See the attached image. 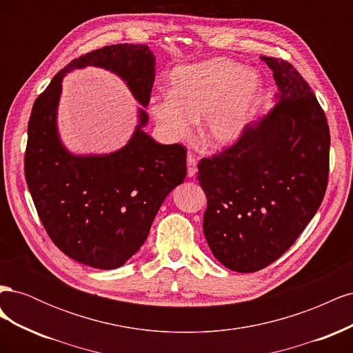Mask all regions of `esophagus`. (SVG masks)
Instances as JSON below:
<instances>
[{
	"label": "esophagus",
	"mask_w": 353,
	"mask_h": 353,
	"mask_svg": "<svg viewBox=\"0 0 353 353\" xmlns=\"http://www.w3.org/2000/svg\"><path fill=\"white\" fill-rule=\"evenodd\" d=\"M187 172H188V176H194L197 174V163L193 153H188L187 156Z\"/></svg>",
	"instance_id": "esophagus-1"
}]
</instances>
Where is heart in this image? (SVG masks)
Returning a JSON list of instances; mask_svg holds the SVG:
<instances>
[{"mask_svg":"<svg viewBox=\"0 0 353 353\" xmlns=\"http://www.w3.org/2000/svg\"><path fill=\"white\" fill-rule=\"evenodd\" d=\"M259 78L239 63L210 59L181 66L169 77V92L150 100V113L170 141L187 140L203 116L200 140L210 148L232 144L254 110Z\"/></svg>","mask_w":353,"mask_h":353,"instance_id":"1","label":"heart"}]
</instances>
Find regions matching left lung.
<instances>
[{"instance_id": "8db88e82", "label": "left lung", "mask_w": 353, "mask_h": 353, "mask_svg": "<svg viewBox=\"0 0 353 353\" xmlns=\"http://www.w3.org/2000/svg\"><path fill=\"white\" fill-rule=\"evenodd\" d=\"M262 60L279 87L275 108L197 165L208 199L206 241L213 256L237 272L259 271L290 249L328 184L330 130L323 108L290 63Z\"/></svg>"}]
</instances>
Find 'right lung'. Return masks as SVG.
<instances>
[{
  "mask_svg": "<svg viewBox=\"0 0 353 353\" xmlns=\"http://www.w3.org/2000/svg\"><path fill=\"white\" fill-rule=\"evenodd\" d=\"M97 66L126 82L141 105L154 82V56L147 46L114 44L73 59L32 108L28 123L25 176L38 216L50 239L69 258L99 270L122 266L145 241L159 208L187 175V150L159 144L140 123L121 150L74 156L57 132L61 81L73 69Z\"/></svg>",
  "mask_w": 353,
  "mask_h": 353,
  "instance_id": "obj_1",
  "label": "right lung"
}]
</instances>
